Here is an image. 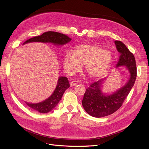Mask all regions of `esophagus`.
<instances>
[{"mask_svg": "<svg viewBox=\"0 0 149 149\" xmlns=\"http://www.w3.org/2000/svg\"><path fill=\"white\" fill-rule=\"evenodd\" d=\"M77 83H78V81H71V83H70V86L71 87H72V86H75L76 84H77Z\"/></svg>", "mask_w": 149, "mask_h": 149, "instance_id": "1", "label": "esophagus"}]
</instances>
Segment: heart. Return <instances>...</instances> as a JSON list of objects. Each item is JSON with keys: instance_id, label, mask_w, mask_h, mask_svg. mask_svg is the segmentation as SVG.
I'll use <instances>...</instances> for the list:
<instances>
[{"instance_id": "b5f03b06", "label": "heart", "mask_w": 149, "mask_h": 149, "mask_svg": "<svg viewBox=\"0 0 149 149\" xmlns=\"http://www.w3.org/2000/svg\"><path fill=\"white\" fill-rule=\"evenodd\" d=\"M113 58L109 50L99 45L81 44L73 49V53L66 52L63 59L64 71L72 75L81 70L84 65V70L89 77L97 79L104 76L110 67Z\"/></svg>"}]
</instances>
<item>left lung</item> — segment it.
<instances>
[{
	"label": "left lung",
	"instance_id": "obj_1",
	"mask_svg": "<svg viewBox=\"0 0 149 149\" xmlns=\"http://www.w3.org/2000/svg\"><path fill=\"white\" fill-rule=\"evenodd\" d=\"M115 44L118 52L120 53L116 68L125 67L130 73L129 78L125 85L111 94L102 91L106 78L91 84L86 89L82 105L85 111L93 117L106 116L118 110L135 83L137 68L134 55L120 40H115Z\"/></svg>",
	"mask_w": 149,
	"mask_h": 149
}]
</instances>
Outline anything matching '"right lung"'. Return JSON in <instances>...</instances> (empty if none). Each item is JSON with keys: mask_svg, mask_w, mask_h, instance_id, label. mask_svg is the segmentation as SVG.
Masks as SVG:
<instances>
[{"mask_svg": "<svg viewBox=\"0 0 149 149\" xmlns=\"http://www.w3.org/2000/svg\"><path fill=\"white\" fill-rule=\"evenodd\" d=\"M71 39L63 34L54 31H47L42 35L31 38L25 41L23 45L31 42L51 43L55 45L62 46L71 41ZM70 87L68 79L66 77L60 76L57 86L52 93L47 99L36 104L25 102L28 107L41 113H45L52 111L57 105L62 97L65 91Z\"/></svg>", "mask_w": 149, "mask_h": 149, "instance_id": "1", "label": "right lung"}]
</instances>
